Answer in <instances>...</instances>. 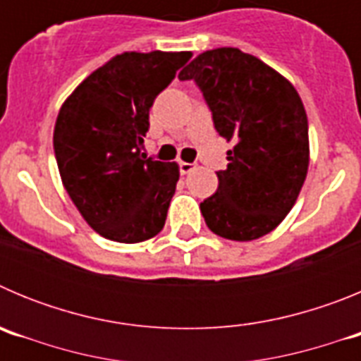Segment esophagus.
<instances>
[{
	"instance_id": "34e87169",
	"label": "esophagus",
	"mask_w": 361,
	"mask_h": 361,
	"mask_svg": "<svg viewBox=\"0 0 361 361\" xmlns=\"http://www.w3.org/2000/svg\"><path fill=\"white\" fill-rule=\"evenodd\" d=\"M178 170H180V173L183 175H188L191 173V171L195 170V164L193 162H178Z\"/></svg>"
}]
</instances>
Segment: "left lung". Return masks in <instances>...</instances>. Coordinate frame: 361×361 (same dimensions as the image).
Masks as SVG:
<instances>
[{"mask_svg":"<svg viewBox=\"0 0 361 361\" xmlns=\"http://www.w3.org/2000/svg\"><path fill=\"white\" fill-rule=\"evenodd\" d=\"M193 79L220 137L231 141L228 168L200 212L215 235L247 242L271 233L295 206L309 168V126L298 92L258 57L206 50L178 73Z\"/></svg>","mask_w":361,"mask_h":361,"instance_id":"8db88e82","label":"left lung"}]
</instances>
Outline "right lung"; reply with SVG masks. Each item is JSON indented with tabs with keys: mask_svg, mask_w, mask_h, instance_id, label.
<instances>
[{
	"mask_svg": "<svg viewBox=\"0 0 361 361\" xmlns=\"http://www.w3.org/2000/svg\"><path fill=\"white\" fill-rule=\"evenodd\" d=\"M191 52H124L92 72L63 103L54 152L63 186L94 231L137 244L164 228L177 162L141 153L153 101Z\"/></svg>",
	"mask_w": 361,
	"mask_h": 361,
	"instance_id": "right-lung-1",
	"label": "right lung"
}]
</instances>
